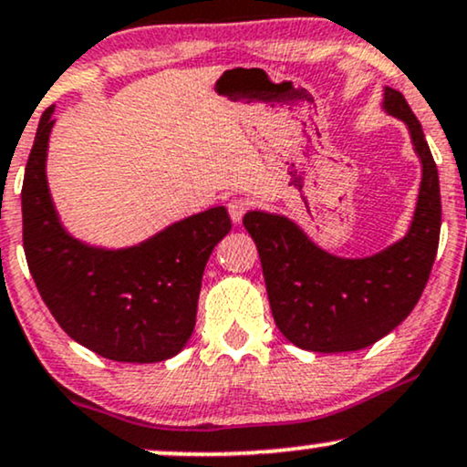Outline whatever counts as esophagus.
<instances>
[{
    "label": "esophagus",
    "instance_id": "obj_1",
    "mask_svg": "<svg viewBox=\"0 0 467 467\" xmlns=\"http://www.w3.org/2000/svg\"><path fill=\"white\" fill-rule=\"evenodd\" d=\"M248 211H250V200H245V198H234V200L228 202L230 219H233L234 223H239Z\"/></svg>",
    "mask_w": 467,
    "mask_h": 467
}]
</instances>
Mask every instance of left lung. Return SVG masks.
I'll return each instance as SVG.
<instances>
[{"label": "left lung", "mask_w": 467, "mask_h": 467, "mask_svg": "<svg viewBox=\"0 0 467 467\" xmlns=\"http://www.w3.org/2000/svg\"><path fill=\"white\" fill-rule=\"evenodd\" d=\"M383 106L407 123L422 161L418 206L402 241L369 258H339L319 250L287 217L261 211L244 217L274 322L302 350L352 352L376 344L413 311L429 283L441 228L437 165L404 95L385 87Z\"/></svg>", "instance_id": "left-lung-1"}]
</instances>
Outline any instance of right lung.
Here are the masks:
<instances>
[{"instance_id":"right-lung-1","label":"right lung","mask_w":467,"mask_h":467,"mask_svg":"<svg viewBox=\"0 0 467 467\" xmlns=\"http://www.w3.org/2000/svg\"><path fill=\"white\" fill-rule=\"evenodd\" d=\"M52 112L38 121L21 189L24 250L38 294L60 328L95 355L171 358L193 333L206 261L233 228L228 211L198 213L128 250L80 244L60 226L45 180Z\"/></svg>"}]
</instances>
